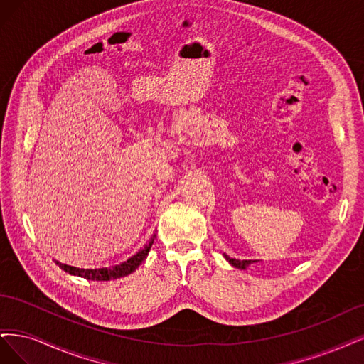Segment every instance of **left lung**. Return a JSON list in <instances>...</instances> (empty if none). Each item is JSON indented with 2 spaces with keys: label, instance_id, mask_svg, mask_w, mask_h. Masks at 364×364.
Segmentation results:
<instances>
[{
  "label": "left lung",
  "instance_id": "obj_1",
  "mask_svg": "<svg viewBox=\"0 0 364 364\" xmlns=\"http://www.w3.org/2000/svg\"><path fill=\"white\" fill-rule=\"evenodd\" d=\"M224 257L230 262V264H232L234 267H237V269H246L251 263H254L252 260H236V259H231V257H228L227 254H224Z\"/></svg>",
  "mask_w": 364,
  "mask_h": 364
}]
</instances>
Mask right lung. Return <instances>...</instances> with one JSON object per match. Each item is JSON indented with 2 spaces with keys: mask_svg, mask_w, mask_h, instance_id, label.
Segmentation results:
<instances>
[{
  "mask_svg": "<svg viewBox=\"0 0 364 364\" xmlns=\"http://www.w3.org/2000/svg\"><path fill=\"white\" fill-rule=\"evenodd\" d=\"M154 237L156 234L152 236V239L149 240V243L145 246L144 250H140L139 252H136L133 257H130L127 262L121 263V264H114L110 267H101V269H80V267H74L69 264H63L55 262L58 266H60L65 272L71 274V275H77L81 278L86 279H92V281H110V279H116V278H122L130 275L132 272H134L136 269L142 264V262L146 259V255L151 250L152 243H154Z\"/></svg>",
  "mask_w": 364,
  "mask_h": 364,
  "instance_id": "add662e5",
  "label": "right lung"
}]
</instances>
